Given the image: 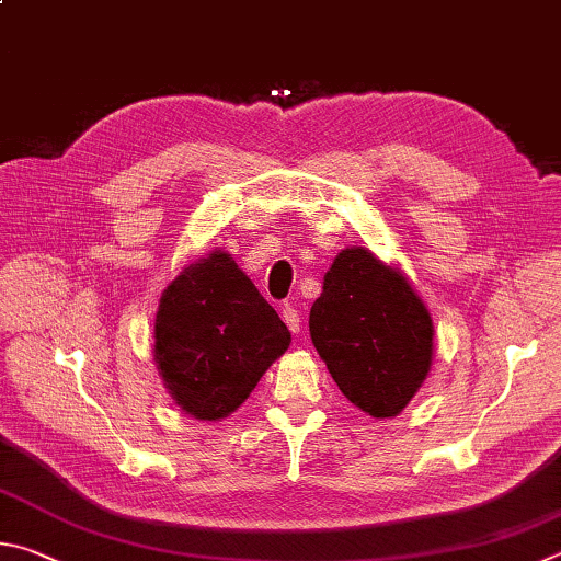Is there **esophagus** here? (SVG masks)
I'll return each mask as SVG.
<instances>
[{
	"label": "esophagus",
	"mask_w": 561,
	"mask_h": 561,
	"mask_svg": "<svg viewBox=\"0 0 561 561\" xmlns=\"http://www.w3.org/2000/svg\"><path fill=\"white\" fill-rule=\"evenodd\" d=\"M282 319H284V323L289 325L291 333H299V329H301V313H299L297 307H294V304H284V307H282Z\"/></svg>",
	"instance_id": "esophagus-1"
}]
</instances>
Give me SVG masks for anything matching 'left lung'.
<instances>
[{
    "mask_svg": "<svg viewBox=\"0 0 561 561\" xmlns=\"http://www.w3.org/2000/svg\"><path fill=\"white\" fill-rule=\"evenodd\" d=\"M309 331L339 390L375 420L400 414L432 370L430 309L410 279L368 248L335 254Z\"/></svg>",
    "mask_w": 561,
    "mask_h": 561,
    "instance_id": "8db88e82",
    "label": "left lung"
}]
</instances>
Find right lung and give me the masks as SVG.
Returning <instances> with one entry per match:
<instances>
[{"instance_id": "obj_1", "label": "right lung", "mask_w": 561, "mask_h": 561, "mask_svg": "<svg viewBox=\"0 0 561 561\" xmlns=\"http://www.w3.org/2000/svg\"><path fill=\"white\" fill-rule=\"evenodd\" d=\"M289 343L287 325L226 250L183 267L159 299L154 363L193 420L236 412Z\"/></svg>"}]
</instances>
